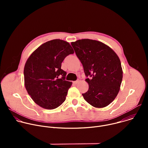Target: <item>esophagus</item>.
Here are the masks:
<instances>
[{
	"label": "esophagus",
	"instance_id": "esophagus-1",
	"mask_svg": "<svg viewBox=\"0 0 148 148\" xmlns=\"http://www.w3.org/2000/svg\"><path fill=\"white\" fill-rule=\"evenodd\" d=\"M79 81H80L79 79H77V80H76L75 81H74V84H78Z\"/></svg>",
	"mask_w": 148,
	"mask_h": 148
}]
</instances>
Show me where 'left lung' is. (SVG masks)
Returning a JSON list of instances; mask_svg holds the SVG:
<instances>
[{"instance_id": "obj_1", "label": "left lung", "mask_w": 148, "mask_h": 148, "mask_svg": "<svg viewBox=\"0 0 148 148\" xmlns=\"http://www.w3.org/2000/svg\"><path fill=\"white\" fill-rule=\"evenodd\" d=\"M82 63L89 88L82 94L96 108L108 106L117 96L122 80L121 63L112 49L102 42L81 39L71 43Z\"/></svg>"}]
</instances>
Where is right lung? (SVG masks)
<instances>
[{"label":"right lung","mask_w":148,"mask_h":148,"mask_svg":"<svg viewBox=\"0 0 148 148\" xmlns=\"http://www.w3.org/2000/svg\"><path fill=\"white\" fill-rule=\"evenodd\" d=\"M74 53L68 42L54 39L38 47L29 57L24 68L25 85L28 94L40 107L53 110L66 100L72 82L61 63Z\"/></svg>","instance_id":"add662e5"}]
</instances>
